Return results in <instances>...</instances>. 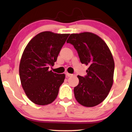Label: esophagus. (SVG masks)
I'll list each match as a JSON object with an SVG mask.
<instances>
[{
	"label": "esophagus",
	"instance_id": "esophagus-1",
	"mask_svg": "<svg viewBox=\"0 0 132 132\" xmlns=\"http://www.w3.org/2000/svg\"><path fill=\"white\" fill-rule=\"evenodd\" d=\"M65 75L67 77H72V76H73L72 74L69 73H68V72H65Z\"/></svg>",
	"mask_w": 132,
	"mask_h": 132
}]
</instances>
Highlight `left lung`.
<instances>
[{
	"mask_svg": "<svg viewBox=\"0 0 132 132\" xmlns=\"http://www.w3.org/2000/svg\"><path fill=\"white\" fill-rule=\"evenodd\" d=\"M67 43L74 46L81 63L88 66L85 77L77 76L76 100L89 108L100 104L108 96L114 81V61L109 47L100 36L89 32L71 34Z\"/></svg>",
	"mask_w": 132,
	"mask_h": 132,
	"instance_id": "1",
	"label": "left lung"
}]
</instances>
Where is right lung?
I'll list each match as a JSON object with an SVG mask.
<instances>
[{
  "mask_svg": "<svg viewBox=\"0 0 132 132\" xmlns=\"http://www.w3.org/2000/svg\"><path fill=\"white\" fill-rule=\"evenodd\" d=\"M69 34L44 31L31 39L23 51L19 66L21 86L33 103H52L58 95L65 74L49 70L53 66Z\"/></svg>",
  "mask_w": 132,
  "mask_h": 132,
  "instance_id": "obj_1",
  "label": "right lung"
}]
</instances>
